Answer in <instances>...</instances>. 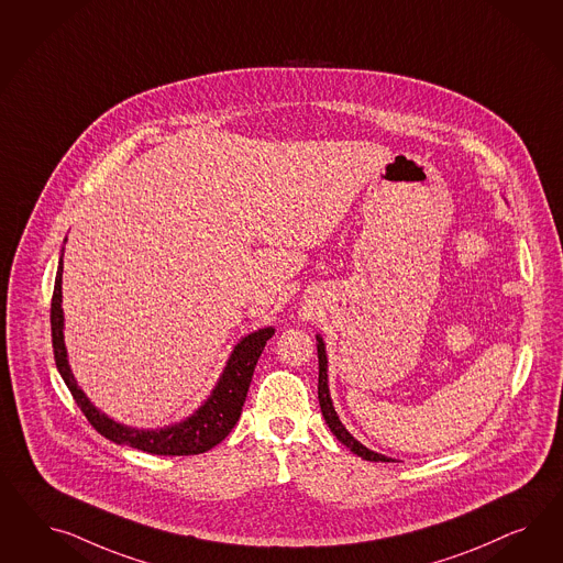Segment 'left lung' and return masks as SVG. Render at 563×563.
<instances>
[{"instance_id":"obj_1","label":"left lung","mask_w":563,"mask_h":563,"mask_svg":"<svg viewBox=\"0 0 563 563\" xmlns=\"http://www.w3.org/2000/svg\"><path fill=\"white\" fill-rule=\"evenodd\" d=\"M318 339V363H320V377H318V398H320V409L324 415L325 423L330 427V431L336 435L339 442L344 443L353 454L361 456L363 461L369 462H390L388 456L384 454H377L374 450L365 448L363 443L357 442L349 431L346 427L342 426L334 405H332V398H330V390H328V358H325V346L322 336H316Z\"/></svg>"}]
</instances>
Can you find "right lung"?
Returning <instances> with one entry per match:
<instances>
[{
	"instance_id": "add662e5",
	"label": "right lung",
	"mask_w": 563,
	"mask_h": 563,
	"mask_svg": "<svg viewBox=\"0 0 563 563\" xmlns=\"http://www.w3.org/2000/svg\"><path fill=\"white\" fill-rule=\"evenodd\" d=\"M62 273L64 254L59 257L57 276L52 297V341L57 372L64 377L76 405L85 412L88 423L101 435L120 445H130L158 456H191L202 454L217 443H221L241 417L245 396L252 384L257 358L262 355L266 341L273 339L274 328H260L235 344L227 367L222 372L214 390L206 398L205 405L184 419L181 423L161 429H136L121 426L97 409L76 384L69 369L68 351L64 342V309H62Z\"/></svg>"
}]
</instances>
